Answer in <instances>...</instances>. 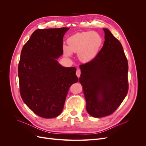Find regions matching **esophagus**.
I'll return each instance as SVG.
<instances>
[{
	"mask_svg": "<svg viewBox=\"0 0 146 146\" xmlns=\"http://www.w3.org/2000/svg\"><path fill=\"white\" fill-rule=\"evenodd\" d=\"M80 74H81V70H80V69H78L77 70V72H76V75H77V76L78 77H80Z\"/></svg>",
	"mask_w": 146,
	"mask_h": 146,
	"instance_id": "esophagus-1",
	"label": "esophagus"
}]
</instances>
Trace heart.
Listing matches in <instances>:
<instances>
[{"instance_id": "b5f03b06", "label": "heart", "mask_w": 146, "mask_h": 146, "mask_svg": "<svg viewBox=\"0 0 146 146\" xmlns=\"http://www.w3.org/2000/svg\"><path fill=\"white\" fill-rule=\"evenodd\" d=\"M102 43L103 39L98 33L92 31L77 33L68 38V47L63 46V54L70 56L72 52L77 53L79 59L87 63L98 55Z\"/></svg>"}]
</instances>
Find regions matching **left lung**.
<instances>
[{
    "label": "left lung",
    "mask_w": 146,
    "mask_h": 146,
    "mask_svg": "<svg viewBox=\"0 0 146 146\" xmlns=\"http://www.w3.org/2000/svg\"><path fill=\"white\" fill-rule=\"evenodd\" d=\"M105 41L95 58L81 64L79 78L91 116L111 114L121 104L129 90L128 61L121 43L107 29Z\"/></svg>",
    "instance_id": "obj_1"
}]
</instances>
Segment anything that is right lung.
Segmentation results:
<instances>
[{"mask_svg": "<svg viewBox=\"0 0 146 146\" xmlns=\"http://www.w3.org/2000/svg\"><path fill=\"white\" fill-rule=\"evenodd\" d=\"M69 29L36 30L21 51V96L34 113L43 118L60 115L70 86L78 80L76 68L63 67L56 60L63 54V38Z\"/></svg>", "mask_w": 146, "mask_h": 146, "instance_id": "right-lung-1", "label": "right lung"}]
</instances>
